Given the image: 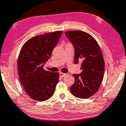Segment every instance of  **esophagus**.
I'll return each mask as SVG.
<instances>
[{"mask_svg": "<svg viewBox=\"0 0 126 126\" xmlns=\"http://www.w3.org/2000/svg\"><path fill=\"white\" fill-rule=\"evenodd\" d=\"M59 74H60V77H62V78L64 77H65V76H66V73H62V72H60L59 73Z\"/></svg>", "mask_w": 126, "mask_h": 126, "instance_id": "1", "label": "esophagus"}]
</instances>
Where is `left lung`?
<instances>
[{
  "mask_svg": "<svg viewBox=\"0 0 126 126\" xmlns=\"http://www.w3.org/2000/svg\"><path fill=\"white\" fill-rule=\"evenodd\" d=\"M74 48V63L82 61L81 73L74 74V83L70 87L71 94L79 98L85 99L97 92L102 82L105 63L96 41L82 31L65 32Z\"/></svg>",
  "mask_w": 126,
  "mask_h": 126,
  "instance_id": "obj_1",
  "label": "left lung"
}]
</instances>
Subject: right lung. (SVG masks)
<instances>
[{
  "instance_id": "right-lung-1",
  "label": "right lung",
  "mask_w": 126,
  "mask_h": 126,
  "mask_svg": "<svg viewBox=\"0 0 126 126\" xmlns=\"http://www.w3.org/2000/svg\"><path fill=\"white\" fill-rule=\"evenodd\" d=\"M62 32L55 31L35 36L21 49L17 63L19 78L27 94L35 101L51 98L59 82V73L45 71L43 67L51 56Z\"/></svg>"
}]
</instances>
